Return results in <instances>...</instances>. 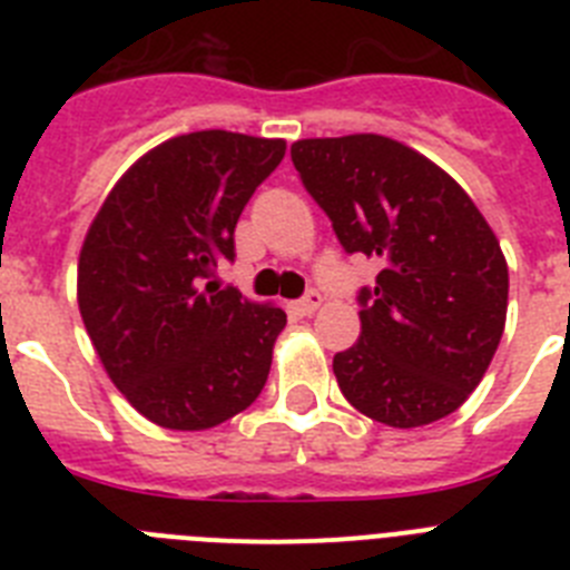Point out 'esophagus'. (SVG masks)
<instances>
[{
    "mask_svg": "<svg viewBox=\"0 0 570 570\" xmlns=\"http://www.w3.org/2000/svg\"><path fill=\"white\" fill-rule=\"evenodd\" d=\"M320 305H322V294H320V291H308V294H305L299 302H296V311H299L302 316H311L316 308H320Z\"/></svg>",
    "mask_w": 570,
    "mask_h": 570,
    "instance_id": "esophagus-1",
    "label": "esophagus"
}]
</instances>
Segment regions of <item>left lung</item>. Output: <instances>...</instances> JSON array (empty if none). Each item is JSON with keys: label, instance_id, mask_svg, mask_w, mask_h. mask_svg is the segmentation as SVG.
Masks as SVG:
<instances>
[{"label": "left lung", "instance_id": "1", "mask_svg": "<svg viewBox=\"0 0 570 570\" xmlns=\"http://www.w3.org/2000/svg\"><path fill=\"white\" fill-rule=\"evenodd\" d=\"M291 159L345 254L380 259L362 334L334 356L345 400L391 428L454 414L505 331L508 265L471 196L431 159L376 134L299 139Z\"/></svg>", "mask_w": 570, "mask_h": 570}]
</instances>
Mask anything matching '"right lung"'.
Listing matches in <instances>:
<instances>
[{"label": "right lung", "instance_id": "add662e5", "mask_svg": "<svg viewBox=\"0 0 570 570\" xmlns=\"http://www.w3.org/2000/svg\"><path fill=\"white\" fill-rule=\"evenodd\" d=\"M282 139L196 130L114 185L79 254V314L105 371L156 425L205 431L262 394L285 311L219 288L234 228Z\"/></svg>", "mask_w": 570, "mask_h": 570}]
</instances>
